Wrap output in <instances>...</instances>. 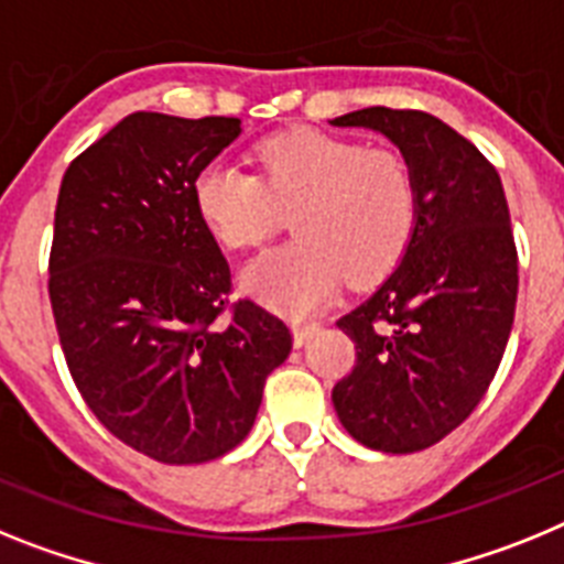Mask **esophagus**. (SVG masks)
Returning a JSON list of instances; mask_svg holds the SVG:
<instances>
[{
  "label": "esophagus",
  "instance_id": "1",
  "mask_svg": "<svg viewBox=\"0 0 564 564\" xmlns=\"http://www.w3.org/2000/svg\"><path fill=\"white\" fill-rule=\"evenodd\" d=\"M317 329H321V323L295 321V326H292V335H295V346H306V343H310L312 337L317 335Z\"/></svg>",
  "mask_w": 564,
  "mask_h": 564
}]
</instances>
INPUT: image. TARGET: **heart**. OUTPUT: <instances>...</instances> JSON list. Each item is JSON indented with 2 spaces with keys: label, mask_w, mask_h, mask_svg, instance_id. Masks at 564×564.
Here are the masks:
<instances>
[{
  "label": "heart",
  "mask_w": 564,
  "mask_h": 564,
  "mask_svg": "<svg viewBox=\"0 0 564 564\" xmlns=\"http://www.w3.org/2000/svg\"><path fill=\"white\" fill-rule=\"evenodd\" d=\"M261 178L209 161L193 181L204 227L229 249L263 243L295 213V243L263 252L243 269V286L289 315H306L351 281L386 275L417 227V178L394 150L312 127L269 135L254 147Z\"/></svg>",
  "instance_id": "heart-1"
}]
</instances>
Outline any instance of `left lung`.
Here are the masks:
<instances>
[{
    "mask_svg": "<svg viewBox=\"0 0 564 564\" xmlns=\"http://www.w3.org/2000/svg\"><path fill=\"white\" fill-rule=\"evenodd\" d=\"M332 124L398 144L420 195L403 261L337 321L357 360L332 403L357 443L423 452L477 409L511 335L519 267L506 189L471 141L423 110L366 107Z\"/></svg>",
    "mask_w": 564,
    "mask_h": 564,
    "instance_id": "obj_1",
    "label": "left lung"
}]
</instances>
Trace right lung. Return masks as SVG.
<instances>
[{
  "instance_id": "right-lung-1",
  "label": "right lung",
  "mask_w": 564,
  "mask_h": 564,
  "mask_svg": "<svg viewBox=\"0 0 564 564\" xmlns=\"http://www.w3.org/2000/svg\"><path fill=\"white\" fill-rule=\"evenodd\" d=\"M238 133L227 116L133 112L58 189L47 289L67 369L110 434L166 465L232 452L292 351L281 317L229 303V263L193 204L198 170Z\"/></svg>"
}]
</instances>
